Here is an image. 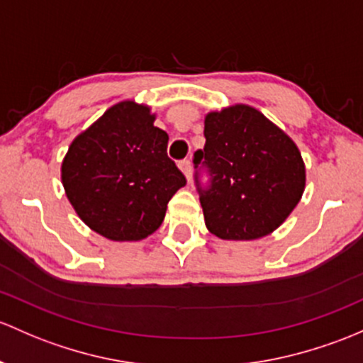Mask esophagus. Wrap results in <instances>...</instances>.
Returning <instances> with one entry per match:
<instances>
[{
    "label": "esophagus",
    "instance_id": "esophagus-1",
    "mask_svg": "<svg viewBox=\"0 0 363 363\" xmlns=\"http://www.w3.org/2000/svg\"><path fill=\"white\" fill-rule=\"evenodd\" d=\"M179 169L182 170V174L186 175V179H191V162L189 160H182L181 163H179Z\"/></svg>",
    "mask_w": 363,
    "mask_h": 363
}]
</instances>
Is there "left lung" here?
I'll list each match as a JSON object with an SVG mask.
<instances>
[{
  "mask_svg": "<svg viewBox=\"0 0 363 363\" xmlns=\"http://www.w3.org/2000/svg\"><path fill=\"white\" fill-rule=\"evenodd\" d=\"M205 147L194 169L205 167L211 182L200 193L205 224L220 240H257L291 216L306 184L296 143L257 109L235 104L205 116Z\"/></svg>",
  "mask_w": 363,
  "mask_h": 363,
  "instance_id": "8db88e82",
  "label": "left lung"
}]
</instances>
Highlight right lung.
Instances as JSON below:
<instances>
[{"mask_svg": "<svg viewBox=\"0 0 363 363\" xmlns=\"http://www.w3.org/2000/svg\"><path fill=\"white\" fill-rule=\"evenodd\" d=\"M144 104H114L71 143L60 177L79 219L113 242H137L162 226L186 177L167 156L169 135Z\"/></svg>", "mask_w": 363, "mask_h": 363, "instance_id": "add662e5", "label": "right lung"}]
</instances>
